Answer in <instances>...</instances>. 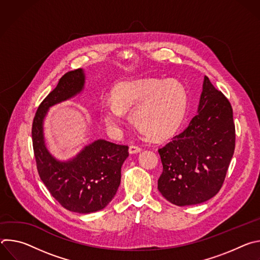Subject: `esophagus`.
I'll list each match as a JSON object with an SVG mask.
<instances>
[{
    "mask_svg": "<svg viewBox=\"0 0 260 260\" xmlns=\"http://www.w3.org/2000/svg\"><path fill=\"white\" fill-rule=\"evenodd\" d=\"M141 148L139 147V146H136V145H132V146H129V148H128V152L131 153V154H135V153H139V152H141Z\"/></svg>",
    "mask_w": 260,
    "mask_h": 260,
    "instance_id": "1",
    "label": "esophagus"
}]
</instances>
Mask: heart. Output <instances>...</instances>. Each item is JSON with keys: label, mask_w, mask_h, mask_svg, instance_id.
<instances>
[{"label": "heart", "mask_w": 260, "mask_h": 260, "mask_svg": "<svg viewBox=\"0 0 260 260\" xmlns=\"http://www.w3.org/2000/svg\"><path fill=\"white\" fill-rule=\"evenodd\" d=\"M111 98L101 107L108 129L118 132L124 123L123 113L132 112L135 126L146 138L155 141L175 134L188 105L187 92L181 83L156 78L118 82L112 88Z\"/></svg>", "instance_id": "b5f03b06"}]
</instances>
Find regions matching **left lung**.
Here are the masks:
<instances>
[{"mask_svg":"<svg viewBox=\"0 0 260 260\" xmlns=\"http://www.w3.org/2000/svg\"><path fill=\"white\" fill-rule=\"evenodd\" d=\"M235 141L232 106L205 76L197 115L158 149L164 167L157 182L159 192L180 207L215 197L226 176Z\"/></svg>","mask_w":260,"mask_h":260,"instance_id":"1","label":"left lung"}]
</instances>
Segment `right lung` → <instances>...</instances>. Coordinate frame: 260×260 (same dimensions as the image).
<instances>
[{
	"mask_svg": "<svg viewBox=\"0 0 260 260\" xmlns=\"http://www.w3.org/2000/svg\"><path fill=\"white\" fill-rule=\"evenodd\" d=\"M85 85L82 69L71 71L41 103L32 122L35 158L41 180L51 196L67 210L89 214L105 209L120 185L121 167L128 147L99 139L84 146L67 160L56 158L48 149L44 120L51 107L81 94Z\"/></svg>",
	"mask_w": 260,
	"mask_h": 260,
	"instance_id": "1",
	"label": "right lung"
}]
</instances>
